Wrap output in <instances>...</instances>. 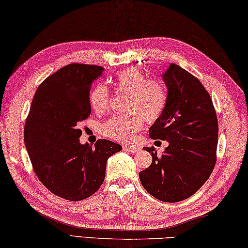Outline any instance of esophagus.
<instances>
[{"instance_id":"34e87169","label":"esophagus","mask_w":248,"mask_h":248,"mask_svg":"<svg viewBox=\"0 0 248 248\" xmlns=\"http://www.w3.org/2000/svg\"><path fill=\"white\" fill-rule=\"evenodd\" d=\"M124 149L125 150H128V151H132L133 153H137L140 151V148L139 147H136V146H130V144H126V146H124Z\"/></svg>"}]
</instances>
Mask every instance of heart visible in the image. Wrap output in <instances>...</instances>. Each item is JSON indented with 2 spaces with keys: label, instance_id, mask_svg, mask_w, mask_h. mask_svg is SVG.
Masks as SVG:
<instances>
[{
  "label": "heart",
  "instance_id": "1",
  "mask_svg": "<svg viewBox=\"0 0 248 248\" xmlns=\"http://www.w3.org/2000/svg\"><path fill=\"white\" fill-rule=\"evenodd\" d=\"M109 82L119 92L127 94L125 114L114 115L102 125V133L118 141H129L141 129L144 120L154 122L164 111L167 100L165 86L157 80H149L137 69H126L110 78ZM109 91L105 85H96L90 94V104L97 114L109 109Z\"/></svg>",
  "mask_w": 248,
  "mask_h": 248
}]
</instances>
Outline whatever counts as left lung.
<instances>
[{"label":"left lung","mask_w":248,"mask_h":248,"mask_svg":"<svg viewBox=\"0 0 248 248\" xmlns=\"http://www.w3.org/2000/svg\"><path fill=\"white\" fill-rule=\"evenodd\" d=\"M167 88L164 111L149 128L152 139L166 140L168 147L139 172L152 197L175 203L193 195L206 181L216 163L218 122L213 101L197 78L170 63L162 76Z\"/></svg>","instance_id":"left-lung-1"}]
</instances>
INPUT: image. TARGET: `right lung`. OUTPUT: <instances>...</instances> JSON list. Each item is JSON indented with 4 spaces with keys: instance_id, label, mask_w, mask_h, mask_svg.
Listing matches in <instances>:
<instances>
[{
    "instance_id": "right-lung-1",
    "label": "right lung",
    "mask_w": 248,
    "mask_h": 248,
    "mask_svg": "<svg viewBox=\"0 0 248 248\" xmlns=\"http://www.w3.org/2000/svg\"><path fill=\"white\" fill-rule=\"evenodd\" d=\"M104 68L71 63L41 83L25 125V144L37 178L51 193L69 201L100 188L108 158L121 144L99 139L81 143L80 124L90 116L92 83Z\"/></svg>"
}]
</instances>
